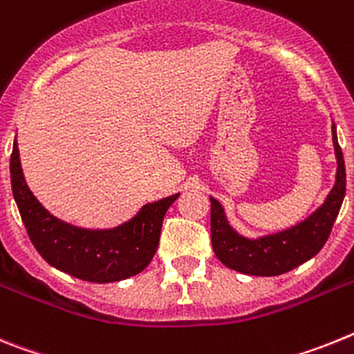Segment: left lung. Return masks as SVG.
I'll return each instance as SVG.
<instances>
[{
  "instance_id": "obj_1",
  "label": "left lung",
  "mask_w": 354,
  "mask_h": 354,
  "mask_svg": "<svg viewBox=\"0 0 354 354\" xmlns=\"http://www.w3.org/2000/svg\"><path fill=\"white\" fill-rule=\"evenodd\" d=\"M333 144L337 153V181L324 205L306 221L285 232L263 236L258 241L244 239L230 228L219 201H212L210 230L215 257L226 267L251 276H278L301 266L322 250L330 236L346 194V167L342 149L333 126Z\"/></svg>"
}]
</instances>
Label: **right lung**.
<instances>
[{
	"label": "right lung",
	"mask_w": 354,
	"mask_h": 354,
	"mask_svg": "<svg viewBox=\"0 0 354 354\" xmlns=\"http://www.w3.org/2000/svg\"><path fill=\"white\" fill-rule=\"evenodd\" d=\"M12 192L30 241L49 266L92 283L121 281L139 274L155 257L162 221L178 194L146 205L119 228L91 232L55 219L33 198L23 178L19 149L10 156Z\"/></svg>",
	"instance_id": "right-lung-1"
}]
</instances>
